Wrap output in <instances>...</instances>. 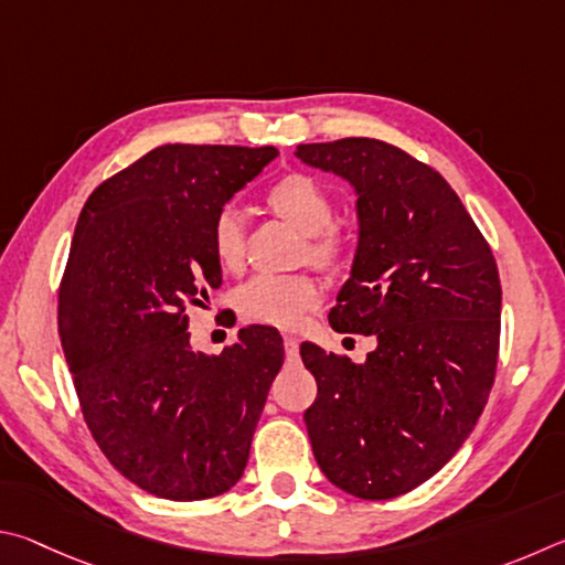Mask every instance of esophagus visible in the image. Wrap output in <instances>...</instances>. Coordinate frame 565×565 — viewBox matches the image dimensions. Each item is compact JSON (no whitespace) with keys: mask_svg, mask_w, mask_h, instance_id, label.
Wrapping results in <instances>:
<instances>
[{"mask_svg":"<svg viewBox=\"0 0 565 565\" xmlns=\"http://www.w3.org/2000/svg\"><path fill=\"white\" fill-rule=\"evenodd\" d=\"M282 344H285V358H288V360H298L300 342L295 340V338H285V340H282Z\"/></svg>","mask_w":565,"mask_h":565,"instance_id":"obj_1","label":"esophagus"}]
</instances>
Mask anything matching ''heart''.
Instances as JSON below:
<instances>
[{
  "instance_id": "b5f03b06",
  "label": "heart",
  "mask_w": 565,
  "mask_h": 565,
  "mask_svg": "<svg viewBox=\"0 0 565 565\" xmlns=\"http://www.w3.org/2000/svg\"><path fill=\"white\" fill-rule=\"evenodd\" d=\"M265 207L282 223L302 233L298 257L324 273H342L352 255V235L334 221V195L318 178L290 171L265 191ZM211 253L225 273H241L245 265V225L233 207L217 211L211 225ZM320 282L310 273L257 275L235 292V308L245 322L265 328L295 330L320 302Z\"/></svg>"
}]
</instances>
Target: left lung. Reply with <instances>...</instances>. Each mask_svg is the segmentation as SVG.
Returning a JSON list of instances; mask_svg holds the SVG:
<instances>
[{
  "mask_svg": "<svg viewBox=\"0 0 565 565\" xmlns=\"http://www.w3.org/2000/svg\"><path fill=\"white\" fill-rule=\"evenodd\" d=\"M298 158L358 191L360 245L330 324L374 334L367 362L305 342L318 399L305 412L315 459L358 499L431 479L473 429L499 364L493 253L431 166L377 138L302 143Z\"/></svg>",
  "mask_w": 565,
  "mask_h": 565,
  "instance_id": "left-lung-1",
  "label": "left lung"
}]
</instances>
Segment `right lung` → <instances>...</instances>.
I'll list each match as a JSON object with an SVG mask.
<instances>
[{
	"label": "right lung",
	"instance_id": "1",
	"mask_svg": "<svg viewBox=\"0 0 565 565\" xmlns=\"http://www.w3.org/2000/svg\"><path fill=\"white\" fill-rule=\"evenodd\" d=\"M273 146L166 143L88 195L58 285V334L84 422L106 459L153 497L235 487L285 350L250 324L207 358L188 315L221 285L211 225L273 161Z\"/></svg>",
	"mask_w": 565,
	"mask_h": 565
}]
</instances>
